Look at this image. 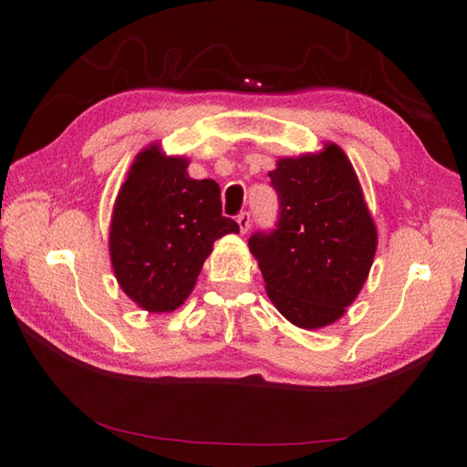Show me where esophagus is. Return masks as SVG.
I'll use <instances>...</instances> for the list:
<instances>
[{
    "mask_svg": "<svg viewBox=\"0 0 467 467\" xmlns=\"http://www.w3.org/2000/svg\"><path fill=\"white\" fill-rule=\"evenodd\" d=\"M236 223H239V228L241 233H246L251 228V213H241L239 216H236Z\"/></svg>",
    "mask_w": 467,
    "mask_h": 467,
    "instance_id": "34e87169",
    "label": "esophagus"
}]
</instances>
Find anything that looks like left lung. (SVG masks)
<instances>
[{"instance_id": "left-lung-1", "label": "left lung", "mask_w": 467, "mask_h": 467, "mask_svg": "<svg viewBox=\"0 0 467 467\" xmlns=\"http://www.w3.org/2000/svg\"><path fill=\"white\" fill-rule=\"evenodd\" d=\"M279 196L271 231L249 249L276 309L301 329L339 319L369 275L377 233L351 162L337 144L283 158L269 172Z\"/></svg>"}]
</instances>
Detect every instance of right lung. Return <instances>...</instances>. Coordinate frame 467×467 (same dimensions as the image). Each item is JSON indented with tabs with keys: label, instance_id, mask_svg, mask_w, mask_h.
<instances>
[{
	"label": "right lung",
	"instance_id": "add662e5",
	"mask_svg": "<svg viewBox=\"0 0 467 467\" xmlns=\"http://www.w3.org/2000/svg\"><path fill=\"white\" fill-rule=\"evenodd\" d=\"M184 158H166L156 146L136 158L116 198L110 256L122 291L150 313L181 306L194 289L213 243L239 233L223 216L221 186L194 181Z\"/></svg>",
	"mask_w": 467,
	"mask_h": 467
}]
</instances>
